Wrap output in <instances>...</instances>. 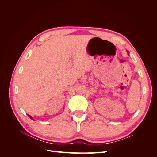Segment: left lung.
I'll list each match as a JSON object with an SVG mask.
<instances>
[{
	"instance_id": "8db88e82",
	"label": "left lung",
	"mask_w": 157,
	"mask_h": 157,
	"mask_svg": "<svg viewBox=\"0 0 157 157\" xmlns=\"http://www.w3.org/2000/svg\"><path fill=\"white\" fill-rule=\"evenodd\" d=\"M128 52V55H129V52Z\"/></svg>"
}]
</instances>
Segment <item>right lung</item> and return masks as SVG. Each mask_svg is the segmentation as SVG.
<instances>
[{
	"label": "right lung",
	"instance_id": "right-lung-1",
	"mask_svg": "<svg viewBox=\"0 0 157 157\" xmlns=\"http://www.w3.org/2000/svg\"><path fill=\"white\" fill-rule=\"evenodd\" d=\"M28 115V116H29V118H31V119H32V120H34V119H33V118H32V117H31V115Z\"/></svg>",
	"mask_w": 157,
	"mask_h": 157
}]
</instances>
